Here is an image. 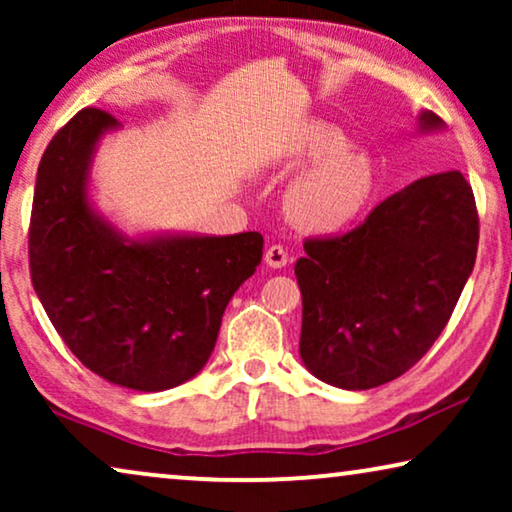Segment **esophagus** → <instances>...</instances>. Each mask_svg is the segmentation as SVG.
Returning <instances> with one entry per match:
<instances>
[{
  "label": "esophagus",
  "instance_id": "34e87169",
  "mask_svg": "<svg viewBox=\"0 0 512 512\" xmlns=\"http://www.w3.org/2000/svg\"><path fill=\"white\" fill-rule=\"evenodd\" d=\"M286 261H289V256H286L284 247H279V244H272V247L265 251V263H268L270 268L282 270L284 265H286Z\"/></svg>",
  "mask_w": 512,
  "mask_h": 512
}]
</instances>
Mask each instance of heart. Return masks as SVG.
<instances>
[{
    "mask_svg": "<svg viewBox=\"0 0 512 512\" xmlns=\"http://www.w3.org/2000/svg\"><path fill=\"white\" fill-rule=\"evenodd\" d=\"M284 191V214L310 235H338L366 212L377 186L375 160L326 121L303 125L286 149V167L299 170Z\"/></svg>",
    "mask_w": 512,
    "mask_h": 512,
    "instance_id": "heart-1",
    "label": "heart"
}]
</instances>
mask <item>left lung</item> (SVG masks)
<instances>
[{"mask_svg": "<svg viewBox=\"0 0 512 512\" xmlns=\"http://www.w3.org/2000/svg\"><path fill=\"white\" fill-rule=\"evenodd\" d=\"M417 130L433 135L445 123L422 109ZM475 254L478 212L457 170L412 181L352 233L307 240L296 261L305 368L349 391L396 380L443 333Z\"/></svg>", "mask_w": 512, "mask_h": 512, "instance_id": "8db88e82", "label": "left lung"}]
</instances>
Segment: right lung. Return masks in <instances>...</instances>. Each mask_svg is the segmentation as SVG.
<instances>
[{
  "mask_svg": "<svg viewBox=\"0 0 512 512\" xmlns=\"http://www.w3.org/2000/svg\"><path fill=\"white\" fill-rule=\"evenodd\" d=\"M114 116L83 109L39 163L32 286L83 366L118 387L165 391L200 373L235 291L263 258L261 233H125L95 205L93 163Z\"/></svg>",
  "mask_w": 512,
  "mask_h": 512,
  "instance_id": "1",
  "label": "right lung"
}]
</instances>
